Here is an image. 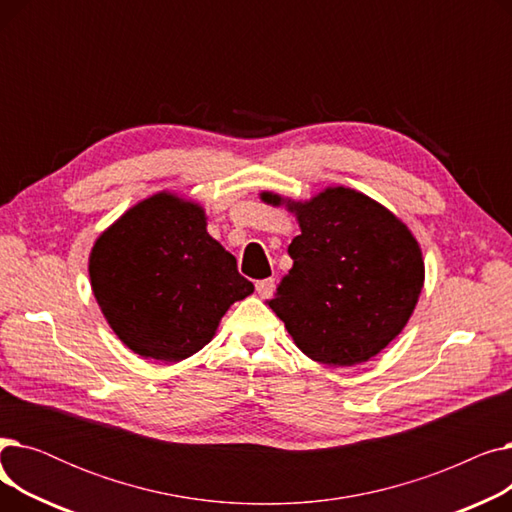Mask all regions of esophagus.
<instances>
[{
	"label": "esophagus",
	"mask_w": 512,
	"mask_h": 512,
	"mask_svg": "<svg viewBox=\"0 0 512 512\" xmlns=\"http://www.w3.org/2000/svg\"><path fill=\"white\" fill-rule=\"evenodd\" d=\"M255 290L261 299H270L274 290H276V280L274 278H265V280H259L255 282Z\"/></svg>",
	"instance_id": "1"
}]
</instances>
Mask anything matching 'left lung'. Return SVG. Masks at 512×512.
<instances>
[{
	"mask_svg": "<svg viewBox=\"0 0 512 512\" xmlns=\"http://www.w3.org/2000/svg\"><path fill=\"white\" fill-rule=\"evenodd\" d=\"M299 222L292 270L267 301L301 351L330 367L369 361L411 319L425 280L423 253L409 226L371 197L328 186L307 201L263 191Z\"/></svg>",
	"mask_w": 512,
	"mask_h": 512,
	"instance_id": "1",
	"label": "left lung"
}]
</instances>
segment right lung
<instances>
[{"mask_svg": "<svg viewBox=\"0 0 512 512\" xmlns=\"http://www.w3.org/2000/svg\"><path fill=\"white\" fill-rule=\"evenodd\" d=\"M89 278L114 334L164 363L201 351L230 305L255 290L209 236L205 209L170 191L132 205L97 236Z\"/></svg>", "mask_w": 512, "mask_h": 512, "instance_id": "add662e5", "label": "right lung"}]
</instances>
